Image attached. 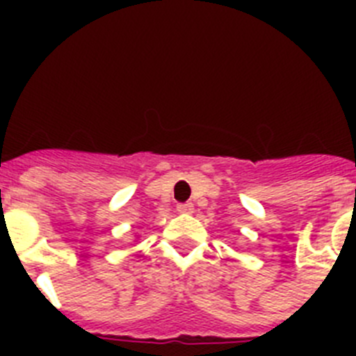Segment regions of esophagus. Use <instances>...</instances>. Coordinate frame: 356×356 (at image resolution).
<instances>
[{
	"instance_id": "34e87169",
	"label": "esophagus",
	"mask_w": 356,
	"mask_h": 356,
	"mask_svg": "<svg viewBox=\"0 0 356 356\" xmlns=\"http://www.w3.org/2000/svg\"><path fill=\"white\" fill-rule=\"evenodd\" d=\"M176 210L180 213H191L194 210V205L193 203H180V205L176 207Z\"/></svg>"
}]
</instances>
